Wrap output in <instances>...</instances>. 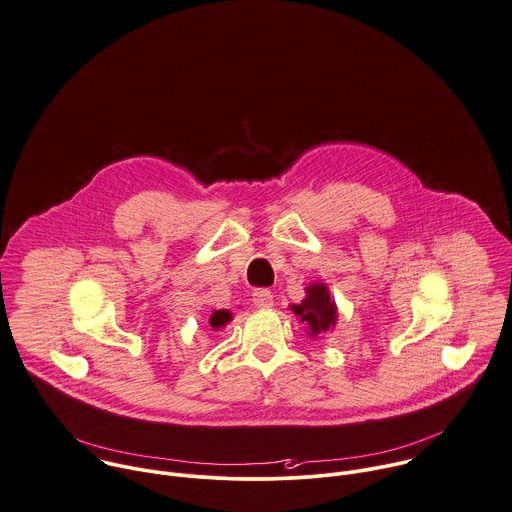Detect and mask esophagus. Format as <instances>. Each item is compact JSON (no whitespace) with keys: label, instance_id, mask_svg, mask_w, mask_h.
Masks as SVG:
<instances>
[{"label":"esophagus","instance_id":"esophagus-1","mask_svg":"<svg viewBox=\"0 0 512 512\" xmlns=\"http://www.w3.org/2000/svg\"><path fill=\"white\" fill-rule=\"evenodd\" d=\"M253 305H255V307H261V309L271 307V305H273V293H271L269 289H255V293H253Z\"/></svg>","mask_w":512,"mask_h":512}]
</instances>
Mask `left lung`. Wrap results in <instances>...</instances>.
Masks as SVG:
<instances>
[{"label":"left lung","mask_w":512,"mask_h":512,"mask_svg":"<svg viewBox=\"0 0 512 512\" xmlns=\"http://www.w3.org/2000/svg\"><path fill=\"white\" fill-rule=\"evenodd\" d=\"M305 299L299 305H293L291 311L307 325L311 337L329 333L337 323V305L331 299V293L325 283H311L305 289Z\"/></svg>","instance_id":"obj_1"}]
</instances>
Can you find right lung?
I'll use <instances>...</instances> for the list:
<instances>
[{
  "label": "right lung",
  "mask_w": 512,
  "mask_h": 512,
  "mask_svg": "<svg viewBox=\"0 0 512 512\" xmlns=\"http://www.w3.org/2000/svg\"><path fill=\"white\" fill-rule=\"evenodd\" d=\"M231 321V313L229 311H225V309H221V311H215L211 317H209V325L213 327V329H221L223 325H227Z\"/></svg>",
  "instance_id": "1"
}]
</instances>
